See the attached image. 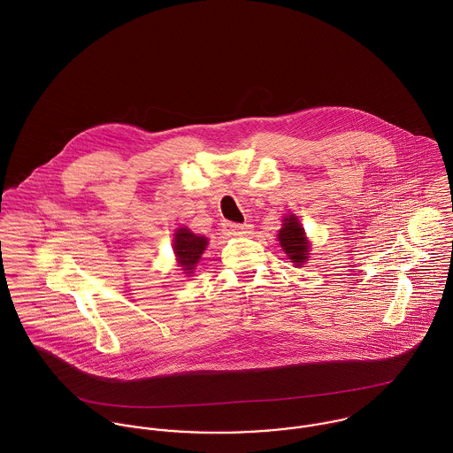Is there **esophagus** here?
Masks as SVG:
<instances>
[{
	"label": "esophagus",
	"mask_w": 453,
	"mask_h": 453,
	"mask_svg": "<svg viewBox=\"0 0 453 453\" xmlns=\"http://www.w3.org/2000/svg\"><path fill=\"white\" fill-rule=\"evenodd\" d=\"M225 230H226L230 235H242V234H246L248 225L234 223V221H226V223H225Z\"/></svg>",
	"instance_id": "1"
}]
</instances>
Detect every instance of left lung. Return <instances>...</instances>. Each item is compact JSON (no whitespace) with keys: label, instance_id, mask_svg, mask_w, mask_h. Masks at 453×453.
Segmentation results:
<instances>
[{"label":"left lung","instance_id":"1","mask_svg":"<svg viewBox=\"0 0 453 453\" xmlns=\"http://www.w3.org/2000/svg\"><path fill=\"white\" fill-rule=\"evenodd\" d=\"M279 241L289 259H293L296 265H303L309 255V242L305 239L302 225L295 216L284 219V226L279 232Z\"/></svg>","mask_w":453,"mask_h":453}]
</instances>
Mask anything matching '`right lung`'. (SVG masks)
Listing matches in <instances>:
<instances>
[{
	"label": "right lung",
	"instance_id": "1",
	"mask_svg": "<svg viewBox=\"0 0 453 453\" xmlns=\"http://www.w3.org/2000/svg\"><path fill=\"white\" fill-rule=\"evenodd\" d=\"M205 246H207V239L195 235L188 228H181L176 232L174 251H176V257L180 259V265L183 266V270H187V272L194 270Z\"/></svg>",
	"mask_w": 453,
	"mask_h": 453
}]
</instances>
